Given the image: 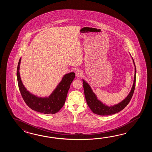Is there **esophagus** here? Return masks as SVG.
Listing matches in <instances>:
<instances>
[{"label":"esophagus","instance_id":"esophagus-1","mask_svg":"<svg viewBox=\"0 0 152 152\" xmlns=\"http://www.w3.org/2000/svg\"><path fill=\"white\" fill-rule=\"evenodd\" d=\"M75 75H76L77 77H80L81 75H82V72L80 70L78 69L75 72Z\"/></svg>","mask_w":152,"mask_h":152}]
</instances>
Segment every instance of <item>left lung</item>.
Masks as SVG:
<instances>
[{"mask_svg":"<svg viewBox=\"0 0 152 152\" xmlns=\"http://www.w3.org/2000/svg\"><path fill=\"white\" fill-rule=\"evenodd\" d=\"M132 61L135 66V75L134 78V83L132 85V88L130 92H129L127 97L120 102L113 106H108L103 104L100 100H98L97 96L93 92L90 85L87 83L84 79L83 81V87H84V94L85 96V99L86 100L87 105L90 108L91 111L95 114L101 116H107L111 115L113 114L117 113L123 110L129 104L130 101L132 98V95L135 88L136 74V69L135 62L132 58Z\"/></svg>","mask_w":152,"mask_h":152,"instance_id":"obj_1","label":"left lung"}]
</instances>
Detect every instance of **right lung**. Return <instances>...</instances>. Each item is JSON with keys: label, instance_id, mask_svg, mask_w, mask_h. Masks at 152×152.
<instances>
[{"label": "right lung", "instance_id": "right-lung-1", "mask_svg": "<svg viewBox=\"0 0 152 152\" xmlns=\"http://www.w3.org/2000/svg\"><path fill=\"white\" fill-rule=\"evenodd\" d=\"M20 58L17 69V77L20 92L26 105L32 110L44 114H54L64 106L70 85L75 77L74 72L64 75L55 90L48 97H38L26 90L21 80L20 73Z\"/></svg>", "mask_w": 152, "mask_h": 152}]
</instances>
